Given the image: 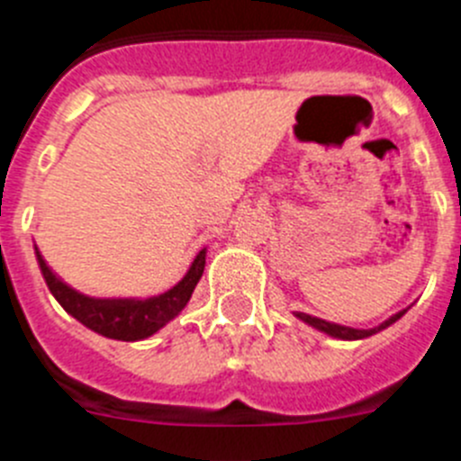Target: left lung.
Instances as JSON below:
<instances>
[{
	"mask_svg": "<svg viewBox=\"0 0 461 461\" xmlns=\"http://www.w3.org/2000/svg\"><path fill=\"white\" fill-rule=\"evenodd\" d=\"M402 313H405V312H398V313H395V316H391L389 321H384V322H382V325H377V328H371V330L346 328V325H337V322L322 321V318L309 316V313H303V312H295V316H298L303 322H307V325H312V328H316V330H321V332L330 334V337L343 339V341H357V339H366V337H373V334L382 332V330H384V328L393 325V322L398 321V318L402 316Z\"/></svg>",
	"mask_w": 461,
	"mask_h": 461,
	"instance_id": "8db88e82",
	"label": "left lung"
}]
</instances>
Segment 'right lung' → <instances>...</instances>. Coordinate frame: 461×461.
<instances>
[{"label": "right lung", "instance_id": "obj_1", "mask_svg": "<svg viewBox=\"0 0 461 461\" xmlns=\"http://www.w3.org/2000/svg\"><path fill=\"white\" fill-rule=\"evenodd\" d=\"M36 259L51 295L81 325L106 339L140 341V339H148L154 332H158L166 322H170L186 307L202 273H204L206 250H200V255L193 259L191 268L184 275L182 282L175 284L166 294L152 295V298H90V295L79 294L77 289H72L70 284L63 282L47 266L38 248Z\"/></svg>", "mask_w": 461, "mask_h": 461}]
</instances>
